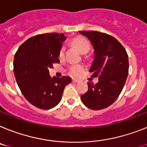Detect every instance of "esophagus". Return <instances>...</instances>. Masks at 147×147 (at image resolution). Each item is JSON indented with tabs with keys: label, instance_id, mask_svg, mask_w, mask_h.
<instances>
[{
	"label": "esophagus",
	"instance_id": "1",
	"mask_svg": "<svg viewBox=\"0 0 147 147\" xmlns=\"http://www.w3.org/2000/svg\"><path fill=\"white\" fill-rule=\"evenodd\" d=\"M72 82H73V83H78V82H79V81H78V80H76V79H72Z\"/></svg>",
	"mask_w": 147,
	"mask_h": 147
}]
</instances>
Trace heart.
Returning <instances> with one entry per match:
<instances>
[{
  "label": "heart",
  "instance_id": "heart-1",
  "mask_svg": "<svg viewBox=\"0 0 147 147\" xmlns=\"http://www.w3.org/2000/svg\"><path fill=\"white\" fill-rule=\"evenodd\" d=\"M71 44L75 47H76L78 50L79 51L81 54H87L90 49V42L85 38L81 37V36L74 38L71 40ZM64 51H65V49H64L63 47H62L59 51V57L60 58H62L63 57ZM84 70L85 68L82 65H72L69 67V73L71 76H74V77H79L84 73Z\"/></svg>",
  "mask_w": 147,
  "mask_h": 147
}]
</instances>
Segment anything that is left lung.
<instances>
[{
  "label": "left lung",
  "instance_id": "1",
  "mask_svg": "<svg viewBox=\"0 0 147 147\" xmlns=\"http://www.w3.org/2000/svg\"><path fill=\"white\" fill-rule=\"evenodd\" d=\"M92 43L94 60L91 77H98L96 84L88 82V90L81 95L84 105L92 110L107 108L123 90L129 73V57L125 49L112 36L98 31H79Z\"/></svg>",
  "mask_w": 147,
  "mask_h": 147
}]
</instances>
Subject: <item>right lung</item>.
<instances>
[{
	"mask_svg": "<svg viewBox=\"0 0 147 147\" xmlns=\"http://www.w3.org/2000/svg\"><path fill=\"white\" fill-rule=\"evenodd\" d=\"M63 34H39L26 40L18 48L13 61V71L24 98L42 110L52 108L62 98L71 78H51L49 68L59 63V51L66 40Z\"/></svg>",
	"mask_w": 147,
	"mask_h": 147,
	"instance_id": "1",
	"label": "right lung"
}]
</instances>
